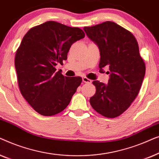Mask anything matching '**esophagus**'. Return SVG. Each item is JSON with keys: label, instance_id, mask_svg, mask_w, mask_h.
<instances>
[{"label": "esophagus", "instance_id": "1", "mask_svg": "<svg viewBox=\"0 0 159 159\" xmlns=\"http://www.w3.org/2000/svg\"><path fill=\"white\" fill-rule=\"evenodd\" d=\"M82 81H83V82H84V83H89L90 84L91 82H92V81L90 79H88V78H87L85 77H82Z\"/></svg>", "mask_w": 159, "mask_h": 159}]
</instances>
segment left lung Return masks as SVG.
Wrapping results in <instances>:
<instances>
[{"label":"left lung","mask_w":159,"mask_h":159,"mask_svg":"<svg viewBox=\"0 0 159 159\" xmlns=\"http://www.w3.org/2000/svg\"><path fill=\"white\" fill-rule=\"evenodd\" d=\"M83 30L98 45L100 70L108 69V84L93 82L96 92L90 98L92 107L107 118L123 114L138 95L145 74V64L136 38L129 31L113 21H105Z\"/></svg>","instance_id":"obj_1"}]
</instances>
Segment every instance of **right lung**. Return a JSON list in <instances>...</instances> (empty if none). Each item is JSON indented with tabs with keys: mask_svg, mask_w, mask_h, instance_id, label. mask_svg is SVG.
<instances>
[{
	"mask_svg": "<svg viewBox=\"0 0 159 159\" xmlns=\"http://www.w3.org/2000/svg\"><path fill=\"white\" fill-rule=\"evenodd\" d=\"M84 38L78 27L53 21L30 29L15 55L19 90L27 103L43 116L61 112L82 81L80 77H65L56 66L67 59L71 45Z\"/></svg>",
	"mask_w": 159,
	"mask_h": 159,
	"instance_id": "1",
	"label": "right lung"
}]
</instances>
